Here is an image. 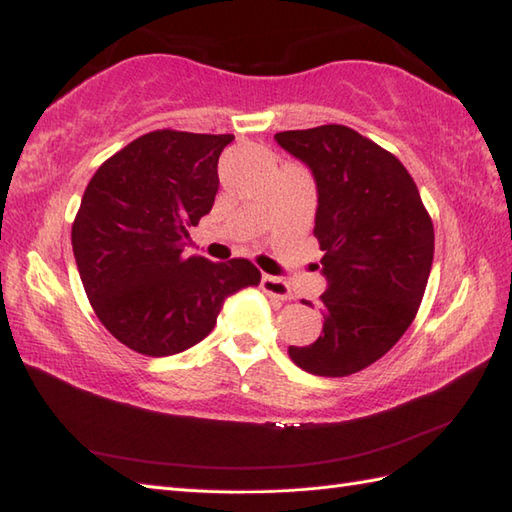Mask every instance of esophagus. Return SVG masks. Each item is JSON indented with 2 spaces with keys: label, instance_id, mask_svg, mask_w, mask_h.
<instances>
[{
  "label": "esophagus",
  "instance_id": "1",
  "mask_svg": "<svg viewBox=\"0 0 512 512\" xmlns=\"http://www.w3.org/2000/svg\"><path fill=\"white\" fill-rule=\"evenodd\" d=\"M262 290L266 295L281 299V301H290L292 299V288L286 279L273 277V275H264L262 277Z\"/></svg>",
  "mask_w": 512,
  "mask_h": 512
}]
</instances>
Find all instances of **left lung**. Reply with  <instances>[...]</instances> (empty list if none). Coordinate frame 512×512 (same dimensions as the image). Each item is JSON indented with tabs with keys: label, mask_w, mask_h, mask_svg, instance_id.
I'll use <instances>...</instances> for the list:
<instances>
[{
	"label": "left lung",
	"mask_w": 512,
	"mask_h": 512,
	"mask_svg": "<svg viewBox=\"0 0 512 512\" xmlns=\"http://www.w3.org/2000/svg\"><path fill=\"white\" fill-rule=\"evenodd\" d=\"M275 140L317 182L314 237L328 279L323 334L288 354L314 376H350L385 356L416 319L433 262L431 215L402 162L352 127L292 129Z\"/></svg>",
	"instance_id": "1"
}]
</instances>
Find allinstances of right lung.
I'll use <instances>...</instances> for the list:
<instances>
[{
  "mask_svg": "<svg viewBox=\"0 0 512 512\" xmlns=\"http://www.w3.org/2000/svg\"><path fill=\"white\" fill-rule=\"evenodd\" d=\"M233 134L156 129L96 169L72 224V250L96 317L145 356H171L215 328L224 301L257 286L248 259L184 253L189 226L211 211L217 160Z\"/></svg>",
  "mask_w": 512,
  "mask_h": 512,
  "instance_id": "add662e5",
  "label": "right lung"
}]
</instances>
